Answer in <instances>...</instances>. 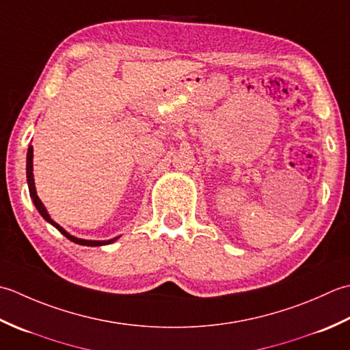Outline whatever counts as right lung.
<instances>
[{
    "label": "right lung",
    "mask_w": 350,
    "mask_h": 350,
    "mask_svg": "<svg viewBox=\"0 0 350 350\" xmlns=\"http://www.w3.org/2000/svg\"><path fill=\"white\" fill-rule=\"evenodd\" d=\"M27 184H28V190H30V198L33 199V204L36 208H38L39 215L44 217L48 224H51L54 228H57L63 235H65L66 239H69L70 241H74L77 245H81V246H105V245H110L113 241H116L119 237L115 239H110V240H84V239H78L75 235L69 234L66 230H63V228L54 222L51 219V216L48 215V211L45 208V205L42 204V201L38 196V191H36V185H34V175H33V146L30 145L28 146V151H27Z\"/></svg>",
    "instance_id": "right-lung-1"
}]
</instances>
